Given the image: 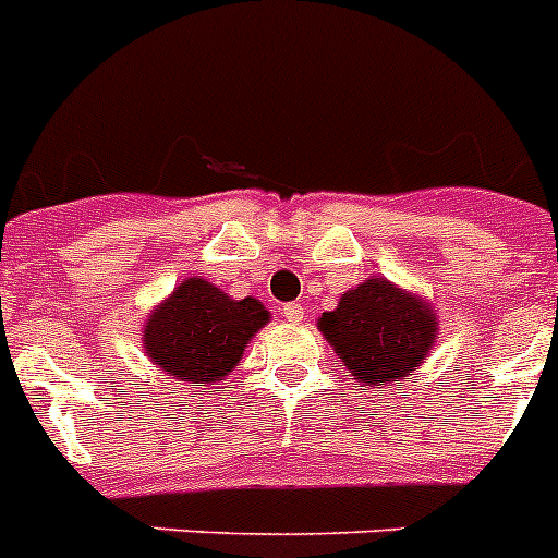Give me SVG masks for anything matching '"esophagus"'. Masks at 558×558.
<instances>
[{"mask_svg": "<svg viewBox=\"0 0 558 558\" xmlns=\"http://www.w3.org/2000/svg\"><path fill=\"white\" fill-rule=\"evenodd\" d=\"M284 318H288V322H293V324L304 322V307H302V304H299V302L284 304Z\"/></svg>", "mask_w": 558, "mask_h": 558, "instance_id": "esophagus-1", "label": "esophagus"}]
</instances>
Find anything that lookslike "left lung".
Segmentation results:
<instances>
[{"mask_svg": "<svg viewBox=\"0 0 558 558\" xmlns=\"http://www.w3.org/2000/svg\"><path fill=\"white\" fill-rule=\"evenodd\" d=\"M352 377L366 386H393L427 357L436 343V315L422 299L368 279L340 295L338 307L318 318Z\"/></svg>", "mask_w": 558, "mask_h": 558, "instance_id": "left-lung-1", "label": "left lung"}]
</instances>
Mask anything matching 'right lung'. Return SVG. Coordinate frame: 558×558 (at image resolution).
Wrapping results in <instances>:
<instances>
[{
	"instance_id": "1",
	"label": "right lung",
	"mask_w": 558,
	"mask_h": 558,
	"mask_svg": "<svg viewBox=\"0 0 558 558\" xmlns=\"http://www.w3.org/2000/svg\"><path fill=\"white\" fill-rule=\"evenodd\" d=\"M265 324L268 310L256 299L234 302L204 279H186L147 318L145 352L170 377L215 386Z\"/></svg>"
}]
</instances>
